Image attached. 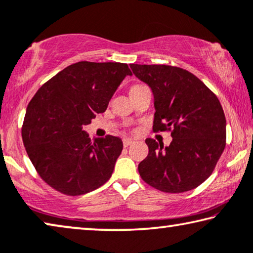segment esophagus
Listing matches in <instances>:
<instances>
[{
  "label": "esophagus",
  "instance_id": "1",
  "mask_svg": "<svg viewBox=\"0 0 253 253\" xmlns=\"http://www.w3.org/2000/svg\"><path fill=\"white\" fill-rule=\"evenodd\" d=\"M133 143H134V139H131V138H124L123 139V144L125 147L129 146L130 144H133Z\"/></svg>",
  "mask_w": 253,
  "mask_h": 253
}]
</instances>
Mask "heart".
Masks as SVG:
<instances>
[{
  "instance_id": "1",
  "label": "heart",
  "mask_w": 253,
  "mask_h": 253,
  "mask_svg": "<svg viewBox=\"0 0 253 253\" xmlns=\"http://www.w3.org/2000/svg\"><path fill=\"white\" fill-rule=\"evenodd\" d=\"M134 86H136V85H134Z\"/></svg>"
}]
</instances>
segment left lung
<instances>
[{
    "mask_svg": "<svg viewBox=\"0 0 253 253\" xmlns=\"http://www.w3.org/2000/svg\"><path fill=\"white\" fill-rule=\"evenodd\" d=\"M154 97L153 129L171 130L163 147L147 138L148 155L138 164L142 179L164 192L194 189L210 177L225 148L226 120L218 99L190 72L169 65L130 64Z\"/></svg>",
    "mask_w": 253,
    "mask_h": 253,
    "instance_id": "left-lung-1",
    "label": "left lung"
}]
</instances>
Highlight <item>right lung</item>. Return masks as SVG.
<instances>
[{"label":"right lung","instance_id":"1","mask_svg":"<svg viewBox=\"0 0 253 253\" xmlns=\"http://www.w3.org/2000/svg\"><path fill=\"white\" fill-rule=\"evenodd\" d=\"M127 75H131L127 64L79 62L51 78L31 99L22 141L35 169L51 188L79 196L109 180L122 139L108 135L92 143L83 127L106 111Z\"/></svg>","mask_w":253,"mask_h":253}]
</instances>
